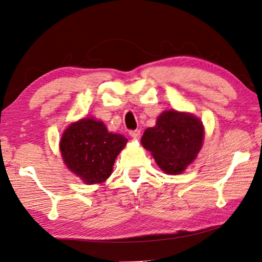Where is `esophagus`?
I'll return each mask as SVG.
<instances>
[{
  "label": "esophagus",
  "instance_id": "obj_1",
  "mask_svg": "<svg viewBox=\"0 0 262 262\" xmlns=\"http://www.w3.org/2000/svg\"><path fill=\"white\" fill-rule=\"evenodd\" d=\"M140 136H141V131L140 130H132L130 131V137L134 140H138L140 139Z\"/></svg>",
  "mask_w": 262,
  "mask_h": 262
}]
</instances>
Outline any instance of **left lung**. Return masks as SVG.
<instances>
[{"label": "left lung", "instance_id": "left-lung-1", "mask_svg": "<svg viewBox=\"0 0 262 262\" xmlns=\"http://www.w3.org/2000/svg\"><path fill=\"white\" fill-rule=\"evenodd\" d=\"M203 138L204 129L199 118L167 110L157 118L155 126L144 131L141 143L164 172L178 175L194 161Z\"/></svg>", "mask_w": 262, "mask_h": 262}]
</instances>
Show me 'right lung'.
<instances>
[{
    "mask_svg": "<svg viewBox=\"0 0 262 262\" xmlns=\"http://www.w3.org/2000/svg\"><path fill=\"white\" fill-rule=\"evenodd\" d=\"M126 142L121 134L109 132L102 121L84 118L63 132L60 150L67 167L85 184L94 185L112 175L116 158Z\"/></svg>",
    "mask_w": 262,
    "mask_h": 262,
    "instance_id": "1",
    "label": "right lung"
}]
</instances>
